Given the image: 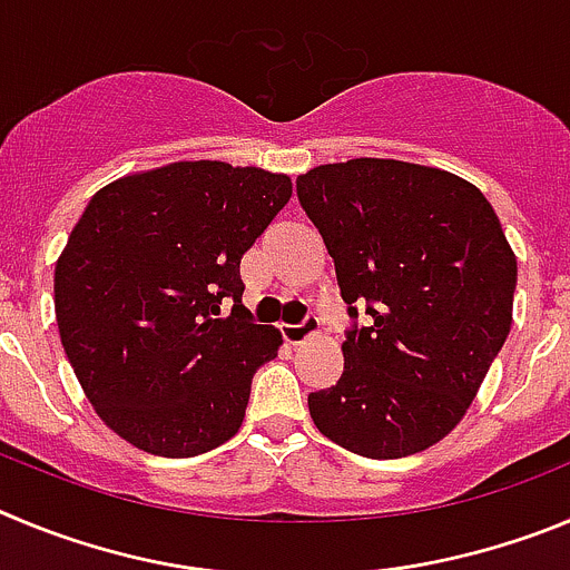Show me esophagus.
Returning a JSON list of instances; mask_svg holds the SVG:
<instances>
[{
  "label": "esophagus",
  "instance_id": "esophagus-1",
  "mask_svg": "<svg viewBox=\"0 0 570 570\" xmlns=\"http://www.w3.org/2000/svg\"><path fill=\"white\" fill-rule=\"evenodd\" d=\"M317 330H321V323H317L315 317H306V321L297 323V326H292V323H281V335H284V341L289 343V346L309 341L312 335H317Z\"/></svg>",
  "mask_w": 570,
  "mask_h": 570
}]
</instances>
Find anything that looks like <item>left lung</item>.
<instances>
[{
  "label": "left lung",
  "mask_w": 570,
  "mask_h": 570,
  "mask_svg": "<svg viewBox=\"0 0 570 570\" xmlns=\"http://www.w3.org/2000/svg\"><path fill=\"white\" fill-rule=\"evenodd\" d=\"M297 198L368 326L343 374L309 394L317 432L372 460L440 443L469 412L511 330L517 255L494 207L454 173L348 158L297 176Z\"/></svg>",
  "instance_id": "left-lung-1"
}]
</instances>
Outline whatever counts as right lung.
Wrapping results in <instances>:
<instances>
[{
  "label": "right lung",
  "mask_w": 570,
  "mask_h": 570,
  "mask_svg": "<svg viewBox=\"0 0 570 570\" xmlns=\"http://www.w3.org/2000/svg\"><path fill=\"white\" fill-rule=\"evenodd\" d=\"M289 198L284 173L227 161L130 173L90 198L56 261L53 306L85 397L121 440L196 458L238 432L255 372L284 343L240 304V255Z\"/></svg>",
  "instance_id": "obj_1"
}]
</instances>
